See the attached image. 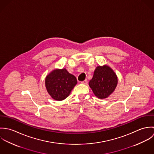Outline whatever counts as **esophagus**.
I'll return each mask as SVG.
<instances>
[{"mask_svg":"<svg viewBox=\"0 0 154 154\" xmlns=\"http://www.w3.org/2000/svg\"><path fill=\"white\" fill-rule=\"evenodd\" d=\"M81 83H82V84H88V81H87V79H85V80H84V81H82Z\"/></svg>","mask_w":154,"mask_h":154,"instance_id":"obj_1","label":"esophagus"}]
</instances>
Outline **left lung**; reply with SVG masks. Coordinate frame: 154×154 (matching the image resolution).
<instances>
[{
    "instance_id": "8db88e82",
    "label": "left lung",
    "mask_w": 154,
    "mask_h": 154,
    "mask_svg": "<svg viewBox=\"0 0 154 154\" xmlns=\"http://www.w3.org/2000/svg\"><path fill=\"white\" fill-rule=\"evenodd\" d=\"M117 84V78L109 66H98L94 73L89 85L94 94L99 98L109 97L114 91Z\"/></svg>"
}]
</instances>
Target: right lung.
<instances>
[{
	"label": "right lung",
	"instance_id": "right-lung-1",
	"mask_svg": "<svg viewBox=\"0 0 154 154\" xmlns=\"http://www.w3.org/2000/svg\"><path fill=\"white\" fill-rule=\"evenodd\" d=\"M45 87L54 100L62 101L66 98L77 84L76 77L66 69L53 70L45 78Z\"/></svg>",
	"mask_w": 154,
	"mask_h": 154
}]
</instances>
